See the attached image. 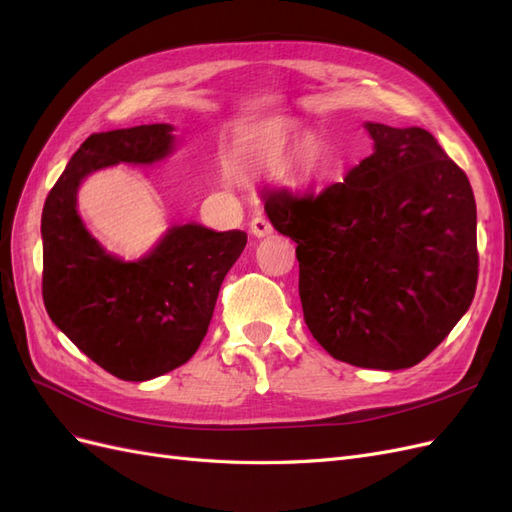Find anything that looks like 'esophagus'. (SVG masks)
I'll return each instance as SVG.
<instances>
[{"label": "esophagus", "instance_id": "34e87169", "mask_svg": "<svg viewBox=\"0 0 512 512\" xmlns=\"http://www.w3.org/2000/svg\"><path fill=\"white\" fill-rule=\"evenodd\" d=\"M250 228H252V234H254V237H258V239L267 237V234H271V232H273V226L269 224V219H265V217H254V219H252V224H250Z\"/></svg>", "mask_w": 512, "mask_h": 512}]
</instances>
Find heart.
<instances>
[{
    "label": "heart",
    "mask_w": 512,
    "mask_h": 512,
    "mask_svg": "<svg viewBox=\"0 0 512 512\" xmlns=\"http://www.w3.org/2000/svg\"><path fill=\"white\" fill-rule=\"evenodd\" d=\"M288 140H290L288 122L269 120L265 124H260L256 133L252 135V142L247 144V148L241 155H237L232 165L241 172H250L256 168H262V165H271L282 157ZM329 161H331V153L327 144L319 135L306 133L299 137L293 148H290V153L286 157V172L290 176V181H295L299 185H308L325 174V170L329 168Z\"/></svg>",
    "instance_id": "1"
}]
</instances>
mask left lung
Listing matches in <instances>:
<instances>
[{
  "instance_id": "8db88e82",
  "label": "left lung",
  "mask_w": 512,
  "mask_h": 512,
  "mask_svg": "<svg viewBox=\"0 0 512 512\" xmlns=\"http://www.w3.org/2000/svg\"><path fill=\"white\" fill-rule=\"evenodd\" d=\"M375 153L342 183L269 191L273 228L297 243L303 319L359 368L420 364L467 312L478 282L476 200L465 172L420 129L366 122Z\"/></svg>"
}]
</instances>
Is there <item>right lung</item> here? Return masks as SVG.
Returning <instances> with one entry per match:
<instances>
[{"label": "right lung", "mask_w": 512, "mask_h": 512, "mask_svg": "<svg viewBox=\"0 0 512 512\" xmlns=\"http://www.w3.org/2000/svg\"><path fill=\"white\" fill-rule=\"evenodd\" d=\"M172 124L92 133L45 200L43 299L49 319L109 375L148 381L198 351L219 288L247 234L174 226L148 256L107 254L77 213L84 178L116 163H155L172 153Z\"/></svg>", "instance_id": "1"}]
</instances>
